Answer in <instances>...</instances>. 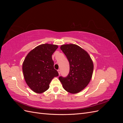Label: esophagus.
Segmentation results:
<instances>
[{
    "label": "esophagus",
    "instance_id": "esophagus-1",
    "mask_svg": "<svg viewBox=\"0 0 123 123\" xmlns=\"http://www.w3.org/2000/svg\"><path fill=\"white\" fill-rule=\"evenodd\" d=\"M57 71H58V72L59 75H60V74H61V70H58Z\"/></svg>",
    "mask_w": 123,
    "mask_h": 123
}]
</instances>
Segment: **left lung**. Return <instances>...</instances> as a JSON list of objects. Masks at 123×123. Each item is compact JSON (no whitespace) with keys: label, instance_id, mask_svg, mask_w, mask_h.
I'll use <instances>...</instances> for the list:
<instances>
[{"label":"left lung","instance_id":"1","mask_svg":"<svg viewBox=\"0 0 123 123\" xmlns=\"http://www.w3.org/2000/svg\"><path fill=\"white\" fill-rule=\"evenodd\" d=\"M70 64V72L66 77L59 80L66 91L77 93L86 87L91 80L93 63L87 51L75 44H65L60 47Z\"/></svg>","mask_w":123,"mask_h":123}]
</instances>
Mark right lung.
<instances>
[{"label":"right lung","instance_id":"add662e5","mask_svg":"<svg viewBox=\"0 0 123 123\" xmlns=\"http://www.w3.org/2000/svg\"><path fill=\"white\" fill-rule=\"evenodd\" d=\"M57 48L56 44H40L30 52L23 62V71L25 82L37 93L47 91L52 80L58 76L52 58Z\"/></svg>","mask_w":123,"mask_h":123}]
</instances>
